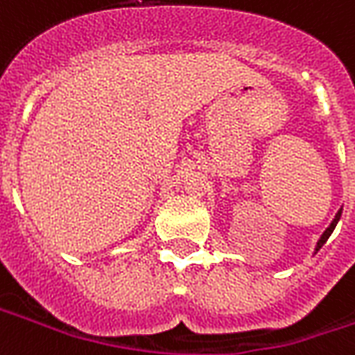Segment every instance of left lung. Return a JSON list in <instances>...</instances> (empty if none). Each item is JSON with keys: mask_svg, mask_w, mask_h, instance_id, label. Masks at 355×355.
Returning <instances> with one entry per match:
<instances>
[{"mask_svg": "<svg viewBox=\"0 0 355 355\" xmlns=\"http://www.w3.org/2000/svg\"><path fill=\"white\" fill-rule=\"evenodd\" d=\"M340 214H343V210H339V212H337V216H335V220H334V223H331V225L328 227V229H326V232H324V234H322V238L320 240H318V245H316V251L320 250L322 245H324V243L328 242V238L331 236V232H334V229H335V225H337V221L340 220Z\"/></svg>", "mask_w": 355, "mask_h": 355, "instance_id": "obj_1", "label": "left lung"}]
</instances>
